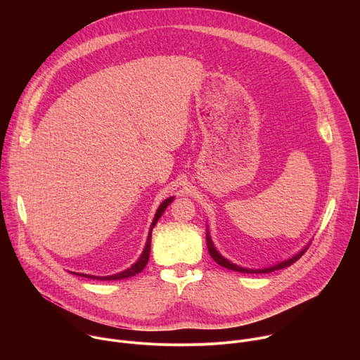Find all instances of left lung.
<instances>
[{"label": "left lung", "mask_w": 360, "mask_h": 360, "mask_svg": "<svg viewBox=\"0 0 360 360\" xmlns=\"http://www.w3.org/2000/svg\"><path fill=\"white\" fill-rule=\"evenodd\" d=\"M207 245H208V250H210L211 256H212L214 261H215L218 265H221V266H224V268H226V269H229V271L242 272V274H269V272H274V271H278V269L288 268V266H290L292 264H295V262L300 258V256L307 250V248H304V249L300 250L297 255H295L293 258H290V259H288V261H283V262H281V264H278V265H275V266H271V268H265V269H245V268H240V266H238V265H235V264H231L228 259L224 258V256L215 249V246H214V243H212L211 236H210L208 232H207Z\"/></svg>", "instance_id": "1"}]
</instances>
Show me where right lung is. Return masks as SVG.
Masks as SVG:
<instances>
[{"label":"right lung","instance_id":"right-lung-1","mask_svg":"<svg viewBox=\"0 0 360 360\" xmlns=\"http://www.w3.org/2000/svg\"><path fill=\"white\" fill-rule=\"evenodd\" d=\"M172 200H174V196H171V198L165 199V200L161 203V207L158 208V211H157V214H155V218H153V222H152V225H150L149 235H148V240H146V245H145V249H143V252H142V255H141V258H139V259H138V261H136L131 268H128L127 271H124V272H121V274L111 275V276H91V275H85V274H77V275L84 276V278H89V279H98V281H118V279H125V278L135 276L136 274H139V272L146 266L148 259H149V250H150V235H152V229H153V226H155L157 221L161 218V215H162V212L165 211V208L168 207V205H169Z\"/></svg>","mask_w":360,"mask_h":360}]
</instances>
